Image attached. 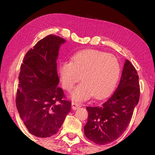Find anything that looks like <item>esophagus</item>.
I'll return each instance as SVG.
<instances>
[{
    "mask_svg": "<svg viewBox=\"0 0 155 155\" xmlns=\"http://www.w3.org/2000/svg\"><path fill=\"white\" fill-rule=\"evenodd\" d=\"M72 109H74V110H75V109H77L78 108H79L80 105L77 103V102L72 101Z\"/></svg>",
    "mask_w": 155,
    "mask_h": 155,
    "instance_id": "esophagus-1",
    "label": "esophagus"
}]
</instances>
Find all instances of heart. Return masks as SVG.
I'll return each mask as SVG.
<instances>
[{
    "mask_svg": "<svg viewBox=\"0 0 155 155\" xmlns=\"http://www.w3.org/2000/svg\"><path fill=\"white\" fill-rule=\"evenodd\" d=\"M59 72L62 86L68 91L75 84L83 81L72 94L77 100L94 96L105 98L114 90L120 73L118 60L111 54L97 50H85L72 57L71 62L60 65Z\"/></svg>",
    "mask_w": 155,
    "mask_h": 155,
    "instance_id": "heart-1",
    "label": "heart"
}]
</instances>
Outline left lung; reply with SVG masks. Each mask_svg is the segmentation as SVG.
Wrapping results in <instances>:
<instances>
[{
  "label": "left lung",
  "instance_id": "obj_1",
  "mask_svg": "<svg viewBox=\"0 0 155 155\" xmlns=\"http://www.w3.org/2000/svg\"><path fill=\"white\" fill-rule=\"evenodd\" d=\"M140 96L137 72L127 59L115 92L101 105L87 107V122L84 127L86 137L98 145L118 139L129 125Z\"/></svg>",
  "mask_w": 155,
  "mask_h": 155
}]
</instances>
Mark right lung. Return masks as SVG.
<instances>
[{"label": "right lung", "instance_id": "obj_1", "mask_svg": "<svg viewBox=\"0 0 155 155\" xmlns=\"http://www.w3.org/2000/svg\"><path fill=\"white\" fill-rule=\"evenodd\" d=\"M65 40L49 35L25 54L20 66L15 104L31 134L48 137L58 132L71 109L65 98L57 70L60 45Z\"/></svg>", "mask_w": 155, "mask_h": 155}]
</instances>
